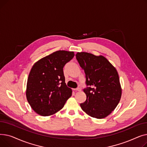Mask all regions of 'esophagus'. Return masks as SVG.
<instances>
[{
	"mask_svg": "<svg viewBox=\"0 0 147 147\" xmlns=\"http://www.w3.org/2000/svg\"><path fill=\"white\" fill-rule=\"evenodd\" d=\"M75 91H80L81 90V89L80 88H76V89H74Z\"/></svg>",
	"mask_w": 147,
	"mask_h": 147,
	"instance_id": "esophagus-1",
	"label": "esophagus"
}]
</instances>
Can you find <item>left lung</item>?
Returning a JSON list of instances; mask_svg holds the SVG:
<instances>
[{"mask_svg": "<svg viewBox=\"0 0 147 147\" xmlns=\"http://www.w3.org/2000/svg\"><path fill=\"white\" fill-rule=\"evenodd\" d=\"M76 56L90 86L83 90L86 100L80 104L82 109L92 117L105 118L116 108L121 96L117 69L102 55L82 52Z\"/></svg>", "mask_w": 147, "mask_h": 147, "instance_id": "8db88e82", "label": "left lung"}]
</instances>
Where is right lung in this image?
I'll list each match as a JSON object with an SVG mask.
<instances>
[{
  "instance_id": "1",
  "label": "right lung",
  "mask_w": 147,
  "mask_h": 147,
  "mask_svg": "<svg viewBox=\"0 0 147 147\" xmlns=\"http://www.w3.org/2000/svg\"><path fill=\"white\" fill-rule=\"evenodd\" d=\"M74 52L58 51L37 61L30 71L26 88L27 101L38 114L49 116L64 107L72 95L65 83L63 68Z\"/></svg>"
}]
</instances>
